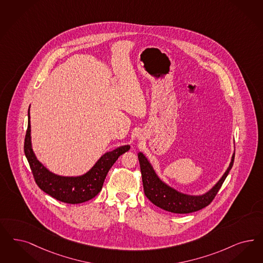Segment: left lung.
Instances as JSON below:
<instances>
[{"instance_id":"obj_1","label":"left lung","mask_w":263,"mask_h":263,"mask_svg":"<svg viewBox=\"0 0 263 263\" xmlns=\"http://www.w3.org/2000/svg\"><path fill=\"white\" fill-rule=\"evenodd\" d=\"M234 157L235 153L231 157V161L227 171L210 191L202 195H190L176 191L160 180L144 154L139 153L138 158L141 167L145 196L155 206L175 214H190L199 211L207 207L216 197L223 181L227 179L228 173L233 166Z\"/></svg>"}]
</instances>
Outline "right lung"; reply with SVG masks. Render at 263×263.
Instances as JSON below:
<instances>
[{
	"label": "right lung",
	"instance_id": "1",
	"mask_svg": "<svg viewBox=\"0 0 263 263\" xmlns=\"http://www.w3.org/2000/svg\"><path fill=\"white\" fill-rule=\"evenodd\" d=\"M130 149V145L118 146L103 154L88 172L77 177H65L50 172L41 163L32 148L30 108L28 127L24 143V153L37 186L55 199L68 204H80L94 198L99 193L106 176L118 157Z\"/></svg>",
	"mask_w": 263,
	"mask_h": 263
}]
</instances>
